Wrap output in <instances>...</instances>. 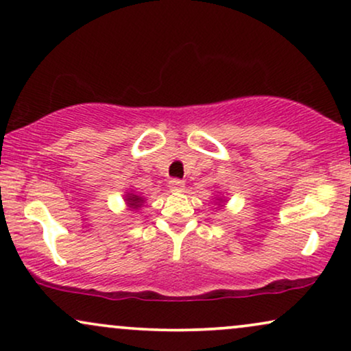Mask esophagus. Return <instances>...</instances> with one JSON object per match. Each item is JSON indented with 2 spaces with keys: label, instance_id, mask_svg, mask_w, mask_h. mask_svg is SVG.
Here are the masks:
<instances>
[{
  "label": "esophagus",
  "instance_id": "34e87169",
  "mask_svg": "<svg viewBox=\"0 0 351 351\" xmlns=\"http://www.w3.org/2000/svg\"><path fill=\"white\" fill-rule=\"evenodd\" d=\"M168 189L173 191V193H181L184 189V181L183 180H170L168 181Z\"/></svg>",
  "mask_w": 351,
  "mask_h": 351
}]
</instances>
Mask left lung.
Listing matches in <instances>:
<instances>
[{
	"mask_svg": "<svg viewBox=\"0 0 351 351\" xmlns=\"http://www.w3.org/2000/svg\"><path fill=\"white\" fill-rule=\"evenodd\" d=\"M218 200H219V202H223V200H221V199H218Z\"/></svg>",
	"mask_w": 351,
	"mask_h": 351,
	"instance_id": "left-lung-1",
	"label": "left lung"
}]
</instances>
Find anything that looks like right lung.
<instances>
[{
  "label": "right lung",
  "instance_id": "obj_1",
  "mask_svg": "<svg viewBox=\"0 0 351 351\" xmlns=\"http://www.w3.org/2000/svg\"><path fill=\"white\" fill-rule=\"evenodd\" d=\"M125 200H127V205L130 210H138L144 204V199L141 195L134 194V191H130V193L125 194Z\"/></svg>",
  "mask_w": 351,
  "mask_h": 351
}]
</instances>
